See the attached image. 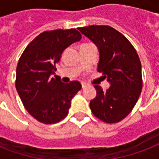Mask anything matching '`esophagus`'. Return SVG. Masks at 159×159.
<instances>
[{
    "label": "esophagus",
    "mask_w": 159,
    "mask_h": 159,
    "mask_svg": "<svg viewBox=\"0 0 159 159\" xmlns=\"http://www.w3.org/2000/svg\"><path fill=\"white\" fill-rule=\"evenodd\" d=\"M81 86H82V88L84 89V88H85L86 86H87V84H85V83H84V82H82V83H81Z\"/></svg>",
    "instance_id": "esophagus-1"
}]
</instances>
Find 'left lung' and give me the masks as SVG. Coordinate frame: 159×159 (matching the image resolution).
Here are the masks:
<instances>
[{"label": "left lung", "instance_id": "obj_1", "mask_svg": "<svg viewBox=\"0 0 159 159\" xmlns=\"http://www.w3.org/2000/svg\"><path fill=\"white\" fill-rule=\"evenodd\" d=\"M78 30L97 46L100 53L97 71L110 83L106 91L95 85L97 97L90 102L91 112L105 123L119 122L131 112L141 95L138 54L125 35L110 26L91 25Z\"/></svg>", "mask_w": 159, "mask_h": 159}]
</instances>
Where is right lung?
Instances as JSON below:
<instances>
[{
    "mask_svg": "<svg viewBox=\"0 0 159 159\" xmlns=\"http://www.w3.org/2000/svg\"><path fill=\"white\" fill-rule=\"evenodd\" d=\"M80 39V33L75 29L45 31L21 55L16 89L28 113L38 121L56 124L68 115L72 98L81 84L77 80L62 83L55 75L56 63L67 47Z\"/></svg>",
    "mask_w": 159,
    "mask_h": 159,
    "instance_id": "obj_1",
    "label": "right lung"
}]
</instances>
